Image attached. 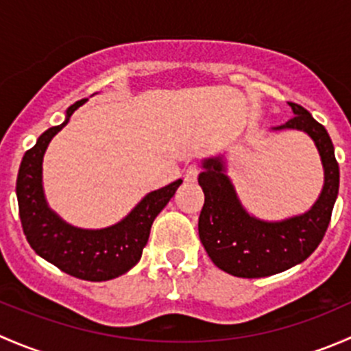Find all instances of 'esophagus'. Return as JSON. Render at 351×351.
<instances>
[{
  "label": "esophagus",
  "instance_id": "34e87169",
  "mask_svg": "<svg viewBox=\"0 0 351 351\" xmlns=\"http://www.w3.org/2000/svg\"><path fill=\"white\" fill-rule=\"evenodd\" d=\"M198 173H200V169H198L197 166H189V168H186V171H185V182H189V183L197 182Z\"/></svg>",
  "mask_w": 351,
  "mask_h": 351
}]
</instances>
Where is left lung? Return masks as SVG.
Wrapping results in <instances>:
<instances>
[{"mask_svg":"<svg viewBox=\"0 0 351 351\" xmlns=\"http://www.w3.org/2000/svg\"><path fill=\"white\" fill-rule=\"evenodd\" d=\"M289 105L295 117L274 130L306 132L316 144L324 169L321 195L306 214L278 222L253 217L226 175L224 159L208 158L202 162L204 171L198 175V183L205 202L198 217V236L215 267L234 277H270L302 263L323 241L331 221L339 189V168L331 137L306 108Z\"/></svg>","mask_w":351,"mask_h":351,"instance_id":"1","label":"left lung"}]
</instances>
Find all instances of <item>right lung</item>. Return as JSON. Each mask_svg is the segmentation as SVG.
<instances>
[{
    "instance_id": "1",
    "label": "right lung",
    "mask_w": 351,
    "mask_h": 351,
    "mask_svg": "<svg viewBox=\"0 0 351 351\" xmlns=\"http://www.w3.org/2000/svg\"><path fill=\"white\" fill-rule=\"evenodd\" d=\"M76 101L66 110L61 125L51 127L25 153L16 178L20 221L32 250L67 275L90 282H104L123 275L141 260L156 215L166 207L182 180L147 193L125 219L105 229H81L67 224L45 202L42 161L52 137L69 122Z\"/></svg>"
}]
</instances>
